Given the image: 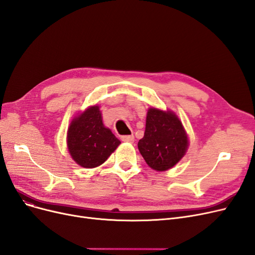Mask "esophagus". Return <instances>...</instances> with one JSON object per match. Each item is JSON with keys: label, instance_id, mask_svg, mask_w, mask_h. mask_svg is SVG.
<instances>
[{"label": "esophagus", "instance_id": "obj_1", "mask_svg": "<svg viewBox=\"0 0 255 255\" xmlns=\"http://www.w3.org/2000/svg\"><path fill=\"white\" fill-rule=\"evenodd\" d=\"M122 141L124 142H128V143H133L134 142V140H135V138H134V136L133 135H126V136H121V138H120Z\"/></svg>", "mask_w": 255, "mask_h": 255}]
</instances>
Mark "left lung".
<instances>
[{"instance_id":"obj_1","label":"left lung","mask_w":255,"mask_h":255,"mask_svg":"<svg viewBox=\"0 0 255 255\" xmlns=\"http://www.w3.org/2000/svg\"><path fill=\"white\" fill-rule=\"evenodd\" d=\"M189 145L188 135L176 114L150 108L147 110L144 136L138 148L148 166L166 171L178 163Z\"/></svg>"}]
</instances>
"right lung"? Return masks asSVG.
I'll return each instance as SVG.
<instances>
[{
    "instance_id": "right-lung-1",
    "label": "right lung",
    "mask_w": 255,
    "mask_h": 255,
    "mask_svg": "<svg viewBox=\"0 0 255 255\" xmlns=\"http://www.w3.org/2000/svg\"><path fill=\"white\" fill-rule=\"evenodd\" d=\"M120 140L105 128L98 105H93L76 116L67 129V148L82 168L102 164L120 144Z\"/></svg>"
}]
</instances>
